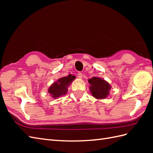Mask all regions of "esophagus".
Instances as JSON below:
<instances>
[{"mask_svg": "<svg viewBox=\"0 0 153 153\" xmlns=\"http://www.w3.org/2000/svg\"><path fill=\"white\" fill-rule=\"evenodd\" d=\"M77 77L79 79H82L83 77V74L82 73H78L77 74Z\"/></svg>", "mask_w": 153, "mask_h": 153, "instance_id": "34e87169", "label": "esophagus"}]
</instances>
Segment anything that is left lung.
Instances as JSON below:
<instances>
[{
    "label": "left lung",
    "mask_w": 153,
    "mask_h": 153,
    "mask_svg": "<svg viewBox=\"0 0 153 153\" xmlns=\"http://www.w3.org/2000/svg\"><path fill=\"white\" fill-rule=\"evenodd\" d=\"M88 82L90 84L91 93L95 98L103 99L108 96L111 86L106 81L98 77H93L88 80Z\"/></svg>",
    "instance_id": "obj_1"
}]
</instances>
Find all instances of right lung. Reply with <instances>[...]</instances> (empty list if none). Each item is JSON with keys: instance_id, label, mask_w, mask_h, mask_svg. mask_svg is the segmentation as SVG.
I'll return each instance as SVG.
<instances>
[{"instance_id": "obj_1", "label": "right lung", "mask_w": 153, "mask_h": 153, "mask_svg": "<svg viewBox=\"0 0 153 153\" xmlns=\"http://www.w3.org/2000/svg\"><path fill=\"white\" fill-rule=\"evenodd\" d=\"M76 77L69 74L66 77H63L58 79L57 82L53 83L48 89V92L50 93L52 97L57 99L62 95L66 94L68 87L73 82Z\"/></svg>"}]
</instances>
